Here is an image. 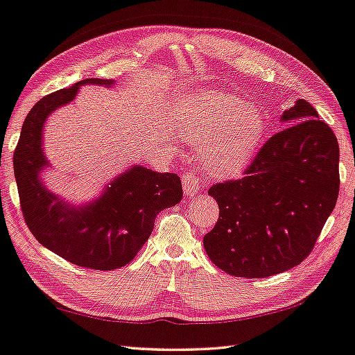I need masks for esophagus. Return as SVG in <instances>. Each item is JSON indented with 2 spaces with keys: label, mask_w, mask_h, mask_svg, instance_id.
<instances>
[{
  "label": "esophagus",
  "mask_w": 355,
  "mask_h": 355,
  "mask_svg": "<svg viewBox=\"0 0 355 355\" xmlns=\"http://www.w3.org/2000/svg\"><path fill=\"white\" fill-rule=\"evenodd\" d=\"M183 189H184V193L187 197H193L196 193L200 191L201 187V182L200 178L197 177V173L193 172H187L183 175Z\"/></svg>",
  "instance_id": "esophagus-1"
}]
</instances>
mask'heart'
<instances>
[{
	"mask_svg": "<svg viewBox=\"0 0 355 355\" xmlns=\"http://www.w3.org/2000/svg\"><path fill=\"white\" fill-rule=\"evenodd\" d=\"M178 134L187 144L201 146V164L211 175L235 177L260 148L265 118L239 96L205 90L187 103Z\"/></svg>",
	"mask_w": 355,
	"mask_h": 355,
	"instance_id": "1",
	"label": "heart"
}]
</instances>
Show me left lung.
<instances>
[{
    "instance_id": "8db88e82",
    "label": "left lung",
    "mask_w": 355,
    "mask_h": 355,
    "mask_svg": "<svg viewBox=\"0 0 355 355\" xmlns=\"http://www.w3.org/2000/svg\"><path fill=\"white\" fill-rule=\"evenodd\" d=\"M282 121L293 124L261 146L241 178L209 189L220 215L203 245L214 265L235 277L263 279L300 265L337 203L334 132L306 100Z\"/></svg>"
}]
</instances>
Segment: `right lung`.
Returning <instances> with one entry per match:
<instances>
[{"label":"right lung","instance_id":"add662e5","mask_svg":"<svg viewBox=\"0 0 355 355\" xmlns=\"http://www.w3.org/2000/svg\"><path fill=\"white\" fill-rule=\"evenodd\" d=\"M112 86V80L87 78L46 95L27 114L13 152L21 211L41 245L71 261L95 270L126 266L150 237L157 215L183 197L177 173L134 166L85 207H71L49 192L40 180L47 164L41 146L43 124L52 110L71 103L81 85Z\"/></svg>","mask_w":355,"mask_h":355}]
</instances>
